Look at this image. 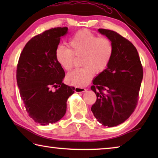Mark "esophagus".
Segmentation results:
<instances>
[{
  "label": "esophagus",
  "mask_w": 158,
  "mask_h": 158,
  "mask_svg": "<svg viewBox=\"0 0 158 158\" xmlns=\"http://www.w3.org/2000/svg\"><path fill=\"white\" fill-rule=\"evenodd\" d=\"M85 90H86V89L82 86H76L75 89H74V91L76 93H83L85 92Z\"/></svg>",
  "instance_id": "34e87169"
}]
</instances>
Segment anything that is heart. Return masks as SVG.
I'll use <instances>...</instances> for the list:
<instances>
[{"label": "heart", "mask_w": 158, "mask_h": 158, "mask_svg": "<svg viewBox=\"0 0 158 158\" xmlns=\"http://www.w3.org/2000/svg\"><path fill=\"white\" fill-rule=\"evenodd\" d=\"M68 48L58 46L55 52L56 59L62 68L68 71L72 68L74 55H82L81 68L74 69L66 76L67 81L77 85L87 84L95 72L102 73L107 68L114 53V47L107 37H99L87 30L76 33L68 42Z\"/></svg>", "instance_id": "b5f03b06"}]
</instances>
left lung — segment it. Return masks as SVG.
<instances>
[{"label": "left lung", "mask_w": 158, "mask_h": 158, "mask_svg": "<svg viewBox=\"0 0 158 158\" xmlns=\"http://www.w3.org/2000/svg\"><path fill=\"white\" fill-rule=\"evenodd\" d=\"M114 47L111 60L90 87L97 100L91 111L104 126L114 127L125 122L137 107L143 79V67L136 47L116 32L100 28Z\"/></svg>", "instance_id": "obj_1"}]
</instances>
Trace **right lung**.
I'll use <instances>...</instances> for the list:
<instances>
[{
	"label": "right lung",
	"instance_id": "obj_1",
	"mask_svg": "<svg viewBox=\"0 0 158 158\" xmlns=\"http://www.w3.org/2000/svg\"><path fill=\"white\" fill-rule=\"evenodd\" d=\"M68 27L44 31L29 40L21 52L17 68L19 93L28 116L42 125L59 121L65 114L67 100L74 88L62 82L65 72L56 59L60 37ZM53 88H56L55 92Z\"/></svg>",
	"mask_w": 158,
	"mask_h": 158
}]
</instances>
